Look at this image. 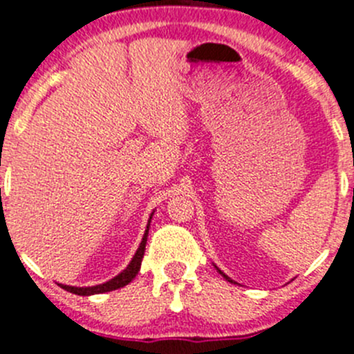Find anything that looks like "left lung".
Wrapping results in <instances>:
<instances>
[{
	"instance_id": "1",
	"label": "left lung",
	"mask_w": 354,
	"mask_h": 354,
	"mask_svg": "<svg viewBox=\"0 0 354 354\" xmlns=\"http://www.w3.org/2000/svg\"><path fill=\"white\" fill-rule=\"evenodd\" d=\"M215 268H216V272H218V274H220V275H222V277H223V279H225V281H227V282H230V284H237V282H234V281H232V279H230V277H227V275H225V274H223V272H222V270H220V268H218V267H216V265H215Z\"/></svg>"
}]
</instances>
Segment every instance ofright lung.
<instances>
[{
    "label": "right lung",
    "mask_w": 354,
    "mask_h": 354,
    "mask_svg": "<svg viewBox=\"0 0 354 354\" xmlns=\"http://www.w3.org/2000/svg\"><path fill=\"white\" fill-rule=\"evenodd\" d=\"M151 218H153V213L149 215L148 225H146V232H145V236H142V241H141V244H139L138 251H136L134 258H132L131 263L127 265V268H125V270H122L117 277L110 279V281L104 282V284L91 286V288H75V286H65V284H59V288L65 289V291H68V292H72V295H77V296H93V295H103V292L115 291V289H120V288H124V286H127L129 282H132V279H134L136 275H138V272L141 270V261H142V257H145L146 241H148L149 223H151Z\"/></svg>",
    "instance_id": "1"
}]
</instances>
